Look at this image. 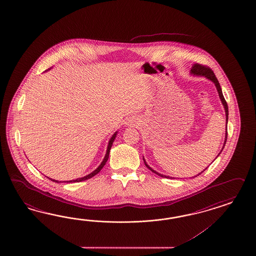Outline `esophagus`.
<instances>
[{
    "label": "esophagus",
    "instance_id": "esophagus-1",
    "mask_svg": "<svg viewBox=\"0 0 256 256\" xmlns=\"http://www.w3.org/2000/svg\"><path fill=\"white\" fill-rule=\"evenodd\" d=\"M137 124H138V121H137L135 118H128V119L126 121V124L128 126H136Z\"/></svg>",
    "mask_w": 256,
    "mask_h": 256
}]
</instances>
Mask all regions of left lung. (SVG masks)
<instances>
[{
	"mask_svg": "<svg viewBox=\"0 0 256 256\" xmlns=\"http://www.w3.org/2000/svg\"><path fill=\"white\" fill-rule=\"evenodd\" d=\"M190 74L194 76H198V77H205L206 79L210 80V81H212V83L214 84L215 88H216L217 92H218V94H219V98H220V100H221L222 104V106H224V112H226V136H224V146H222V150L220 151V152L218 154V156H216V158H217L220 156V154H221L222 151L224 150V146H226V138H228V104H226V100H224V95H222L221 86H220V84H219V82H218V80H217L216 76H215L214 74V72H212V70L210 69V68H207V67H205V66L200 65V64H193V65H192V67H191V70H190ZM144 158V165H146V166H147V168H149L151 172H152L156 173V174H158V176H161V177H163V178H172V177H170V176H166V175H164V174H161V173L156 172L154 170H152V168H151V166H149V165L147 164V162H146L144 158ZM212 162H214V161H212ZM206 168H205V170H206ZM204 170H203V172H204ZM203 172H201L200 173H198V175H196V176H194V177H196V176H198V175Z\"/></svg>",
	"mask_w": 256,
	"mask_h": 256,
	"instance_id": "8db88e82",
	"label": "left lung"
}]
</instances>
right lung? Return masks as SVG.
<instances>
[{
	"label": "right lung",
	"instance_id": "1",
	"mask_svg": "<svg viewBox=\"0 0 256 256\" xmlns=\"http://www.w3.org/2000/svg\"><path fill=\"white\" fill-rule=\"evenodd\" d=\"M51 69V68H50ZM48 69V70H50ZM118 132H116L112 135V137H110V140H109V142H108V146H107V150H106V154H105V156H104V160L102 161V163L100 164V166H98L97 168L95 170H93L92 172L90 173V174H88V175H86V176H84L82 178H77L76 180H67V182H82V180H88L90 178H92L93 176H95L96 174L100 172V170H102V168H104V165L106 164V162H107V160L109 158V154H110V148H112V144H114V140L116 138V135H118ZM50 179V178H49ZM53 182H60L58 180H52Z\"/></svg>",
	"mask_w": 256,
	"mask_h": 256
}]
</instances>
